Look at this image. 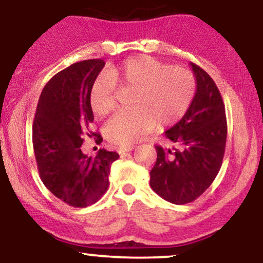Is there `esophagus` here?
<instances>
[{
  "label": "esophagus",
  "mask_w": 263,
  "mask_h": 263,
  "mask_svg": "<svg viewBox=\"0 0 263 263\" xmlns=\"http://www.w3.org/2000/svg\"><path fill=\"white\" fill-rule=\"evenodd\" d=\"M135 148V146H121L118 147V154H125V152H129Z\"/></svg>",
  "instance_id": "1"
}]
</instances>
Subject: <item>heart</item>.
Wrapping results in <instances>:
<instances>
[{"mask_svg":"<svg viewBox=\"0 0 263 263\" xmlns=\"http://www.w3.org/2000/svg\"><path fill=\"white\" fill-rule=\"evenodd\" d=\"M116 85L135 88L129 103L105 125L109 142L131 146L142 140L155 126L178 122L191 106L196 80L190 70L176 67L149 56H138L97 77L89 91V106L96 116L108 115L116 107Z\"/></svg>","mask_w":263,"mask_h":263,"instance_id":"obj_1","label":"heart"}]
</instances>
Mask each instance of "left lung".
Masks as SVG:
<instances>
[{"label": "left lung", "mask_w": 263, "mask_h": 263, "mask_svg": "<svg viewBox=\"0 0 263 263\" xmlns=\"http://www.w3.org/2000/svg\"><path fill=\"white\" fill-rule=\"evenodd\" d=\"M196 77V95L186 115L164 132L181 148L156 146L151 189L175 204L195 201L211 186L223 160L227 121L221 93L210 74L190 63Z\"/></svg>", "instance_id": "obj_1"}]
</instances>
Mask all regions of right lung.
Segmentation results:
<instances>
[{
    "label": "right lung",
    "instance_id": "1",
    "mask_svg": "<svg viewBox=\"0 0 263 263\" xmlns=\"http://www.w3.org/2000/svg\"><path fill=\"white\" fill-rule=\"evenodd\" d=\"M103 66V60H86L54 74L42 89L34 114L32 142L40 177L72 207H87L102 197L111 164L120 157L103 148L88 157L80 148L85 134L102 141L89 131L93 122L89 91Z\"/></svg>",
    "mask_w": 263,
    "mask_h": 263
}]
</instances>
